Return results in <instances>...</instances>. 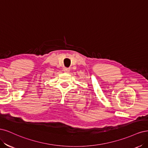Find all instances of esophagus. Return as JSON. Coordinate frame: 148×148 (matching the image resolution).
Here are the masks:
<instances>
[{
  "label": "esophagus",
  "mask_w": 148,
  "mask_h": 148,
  "mask_svg": "<svg viewBox=\"0 0 148 148\" xmlns=\"http://www.w3.org/2000/svg\"><path fill=\"white\" fill-rule=\"evenodd\" d=\"M64 72H69V71H70V68H64L63 69Z\"/></svg>",
  "instance_id": "34e87169"
}]
</instances>
